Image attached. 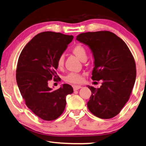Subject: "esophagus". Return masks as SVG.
Returning a JSON list of instances; mask_svg holds the SVG:
<instances>
[{"instance_id": "obj_1", "label": "esophagus", "mask_w": 146, "mask_h": 146, "mask_svg": "<svg viewBox=\"0 0 146 146\" xmlns=\"http://www.w3.org/2000/svg\"><path fill=\"white\" fill-rule=\"evenodd\" d=\"M81 87H82L80 86V85H75V86H73V90H74V91L78 90V89H81Z\"/></svg>"}]
</instances>
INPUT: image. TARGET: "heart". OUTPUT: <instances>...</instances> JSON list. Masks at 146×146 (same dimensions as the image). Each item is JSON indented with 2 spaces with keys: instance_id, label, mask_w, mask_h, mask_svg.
Segmentation results:
<instances>
[{
  "instance_id": "1",
  "label": "heart",
  "mask_w": 146,
  "mask_h": 146,
  "mask_svg": "<svg viewBox=\"0 0 146 146\" xmlns=\"http://www.w3.org/2000/svg\"><path fill=\"white\" fill-rule=\"evenodd\" d=\"M72 53L76 56L80 61H83V60L87 59V50L84 46L81 44H77L75 46H73L71 50ZM57 67L59 68H62L64 65V58L63 56H60L58 58L57 62ZM82 76L80 74L75 73H71L68 74L65 77V80L68 83H80L82 81Z\"/></svg>"
}]
</instances>
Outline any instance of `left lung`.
<instances>
[{"label": "left lung", "mask_w": 146, "mask_h": 146, "mask_svg": "<svg viewBox=\"0 0 146 146\" xmlns=\"http://www.w3.org/2000/svg\"><path fill=\"white\" fill-rule=\"evenodd\" d=\"M76 39L88 46L93 53L91 79L103 81L100 88L87 86L91 91L89 110L102 119L115 117L129 100L135 83L136 69L133 55L125 42L110 31L83 33Z\"/></svg>", "instance_id": "obj_1"}]
</instances>
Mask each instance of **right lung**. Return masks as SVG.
Returning a JSON list of instances; mask_svg holds the SVG:
<instances>
[{"instance_id": "add662e5", "label": "right lung", "mask_w": 146, "mask_h": 146, "mask_svg": "<svg viewBox=\"0 0 146 146\" xmlns=\"http://www.w3.org/2000/svg\"><path fill=\"white\" fill-rule=\"evenodd\" d=\"M73 38V35L60 33H40L26 44L19 56L16 71L19 91L27 106L43 120L59 117L65 108L66 96L73 92L68 84L55 91L48 86V81L59 77L57 59Z\"/></svg>"}]
</instances>
